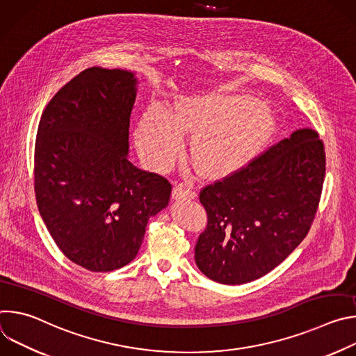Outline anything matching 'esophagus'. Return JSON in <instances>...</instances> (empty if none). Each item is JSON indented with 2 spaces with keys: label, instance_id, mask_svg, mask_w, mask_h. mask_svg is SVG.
I'll list each match as a JSON object with an SVG mask.
<instances>
[{
  "label": "esophagus",
  "instance_id": "1",
  "mask_svg": "<svg viewBox=\"0 0 356 356\" xmlns=\"http://www.w3.org/2000/svg\"><path fill=\"white\" fill-rule=\"evenodd\" d=\"M195 193L191 188V184L187 181H179L173 190V197L176 200H190L194 198Z\"/></svg>",
  "mask_w": 356,
  "mask_h": 356
}]
</instances>
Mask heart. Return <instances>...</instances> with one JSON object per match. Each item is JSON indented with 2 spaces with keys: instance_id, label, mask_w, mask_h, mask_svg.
Masks as SVG:
<instances>
[{
  "instance_id": "b5f03b06",
  "label": "heart",
  "mask_w": 356,
  "mask_h": 356,
  "mask_svg": "<svg viewBox=\"0 0 356 356\" xmlns=\"http://www.w3.org/2000/svg\"><path fill=\"white\" fill-rule=\"evenodd\" d=\"M252 104L242 98L188 97L176 103L173 113L152 104L138 124V146L150 165L165 168L176 158L183 131H191L195 166L209 175L224 172L262 138L264 118Z\"/></svg>"
}]
</instances>
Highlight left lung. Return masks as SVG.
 Masks as SVG:
<instances>
[{"mask_svg":"<svg viewBox=\"0 0 356 356\" xmlns=\"http://www.w3.org/2000/svg\"><path fill=\"white\" fill-rule=\"evenodd\" d=\"M325 152L317 131H294L241 170L200 191L207 228L194 259L214 282L242 284L273 270L306 238L321 197Z\"/></svg>","mask_w":356,"mask_h":356,"instance_id":"left-lung-1","label":"left lung"}]
</instances>
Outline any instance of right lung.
<instances>
[{"label":"right lung","mask_w":356,"mask_h":356,"mask_svg":"<svg viewBox=\"0 0 356 356\" xmlns=\"http://www.w3.org/2000/svg\"><path fill=\"white\" fill-rule=\"evenodd\" d=\"M135 73L90 67L49 101L35 142V194L65 257L91 272L135 259L150 217L168 207L170 181L128 159Z\"/></svg>","instance_id":"add662e5"}]
</instances>
